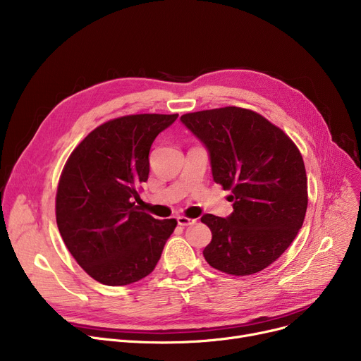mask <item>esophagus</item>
I'll return each mask as SVG.
<instances>
[{"mask_svg": "<svg viewBox=\"0 0 361 361\" xmlns=\"http://www.w3.org/2000/svg\"><path fill=\"white\" fill-rule=\"evenodd\" d=\"M177 222H178V225H181V226H187V225H193V224L196 222V219L185 218V216H178V218H177Z\"/></svg>", "mask_w": 361, "mask_h": 361, "instance_id": "obj_1", "label": "esophagus"}]
</instances>
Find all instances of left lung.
I'll return each instance as SVG.
<instances>
[{
  "label": "left lung",
  "mask_w": 361,
  "mask_h": 361,
  "mask_svg": "<svg viewBox=\"0 0 361 361\" xmlns=\"http://www.w3.org/2000/svg\"><path fill=\"white\" fill-rule=\"evenodd\" d=\"M180 120L209 152L214 181L233 193L230 216L200 218L212 231L206 262L235 276L268 268L290 247L306 216L307 177L300 150L250 109H206Z\"/></svg>",
  "instance_id": "1"
}]
</instances>
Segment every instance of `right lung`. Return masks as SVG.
<instances>
[{
  "label": "right lung",
  "mask_w": 361,
  "mask_h": 361,
  "mask_svg": "<svg viewBox=\"0 0 361 361\" xmlns=\"http://www.w3.org/2000/svg\"><path fill=\"white\" fill-rule=\"evenodd\" d=\"M178 114H137L104 123L73 150L55 199L60 234L80 267L101 283L128 286L161 259L176 219L139 209L149 177V150Z\"/></svg>",
  "instance_id": "right-lung-1"
}]
</instances>
